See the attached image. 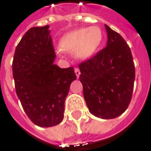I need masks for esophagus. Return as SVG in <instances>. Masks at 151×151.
I'll use <instances>...</instances> for the list:
<instances>
[{"label":"esophagus","mask_w":151,"mask_h":151,"mask_svg":"<svg viewBox=\"0 0 151 151\" xmlns=\"http://www.w3.org/2000/svg\"><path fill=\"white\" fill-rule=\"evenodd\" d=\"M75 73H76V77L78 78V77H79V76H80V74H81V72H80L79 68H75Z\"/></svg>","instance_id":"34e87169"}]
</instances>
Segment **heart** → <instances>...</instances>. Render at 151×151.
<instances>
[{"instance_id":"b5f03b06","label":"heart","mask_w":151,"mask_h":151,"mask_svg":"<svg viewBox=\"0 0 151 151\" xmlns=\"http://www.w3.org/2000/svg\"><path fill=\"white\" fill-rule=\"evenodd\" d=\"M103 37V32L99 27L79 28L63 35L60 48L65 52L75 53L81 60H87L97 53Z\"/></svg>"}]
</instances>
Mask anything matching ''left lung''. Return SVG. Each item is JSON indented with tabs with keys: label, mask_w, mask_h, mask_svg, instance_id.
I'll use <instances>...</instances> for the list:
<instances>
[{
	"label": "left lung",
	"mask_w": 151,
	"mask_h": 151,
	"mask_svg": "<svg viewBox=\"0 0 151 151\" xmlns=\"http://www.w3.org/2000/svg\"><path fill=\"white\" fill-rule=\"evenodd\" d=\"M107 46L81 63L79 80L89 111L112 119L128 108L134 91L135 68L131 50L124 38L105 25Z\"/></svg>",
	"instance_id": "1"
}]
</instances>
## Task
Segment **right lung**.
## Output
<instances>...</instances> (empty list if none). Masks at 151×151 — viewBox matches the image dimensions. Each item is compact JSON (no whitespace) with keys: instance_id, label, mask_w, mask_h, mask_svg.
Wrapping results in <instances>:
<instances>
[{"instance_id":"obj_1","label":"right lung","mask_w":151,"mask_h":151,"mask_svg":"<svg viewBox=\"0 0 151 151\" xmlns=\"http://www.w3.org/2000/svg\"><path fill=\"white\" fill-rule=\"evenodd\" d=\"M49 26L30 28L16 47L12 63L17 95L36 125L50 127L64 118L65 101L74 68L54 64L56 54Z\"/></svg>"}]
</instances>
